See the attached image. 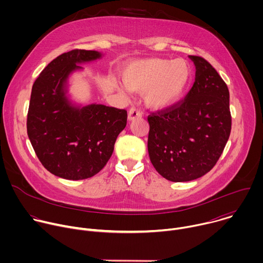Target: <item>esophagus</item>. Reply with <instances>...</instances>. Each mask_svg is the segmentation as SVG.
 <instances>
[{
    "label": "esophagus",
    "mask_w": 263,
    "mask_h": 263,
    "mask_svg": "<svg viewBox=\"0 0 263 263\" xmlns=\"http://www.w3.org/2000/svg\"><path fill=\"white\" fill-rule=\"evenodd\" d=\"M141 117H142L141 111L139 109H137V108L132 107L129 110V112H128V119H129V121H133V120H135L137 118H141Z\"/></svg>",
    "instance_id": "obj_1"
}]
</instances>
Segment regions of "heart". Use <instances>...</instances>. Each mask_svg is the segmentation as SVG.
Here are the masks:
<instances>
[{"mask_svg": "<svg viewBox=\"0 0 263 263\" xmlns=\"http://www.w3.org/2000/svg\"><path fill=\"white\" fill-rule=\"evenodd\" d=\"M191 78L192 67L181 58L138 60L123 71L125 87L132 91H145L144 101L154 109H163L179 101Z\"/></svg>", "mask_w": 263, "mask_h": 263, "instance_id": "b5f03b06", "label": "heart"}]
</instances>
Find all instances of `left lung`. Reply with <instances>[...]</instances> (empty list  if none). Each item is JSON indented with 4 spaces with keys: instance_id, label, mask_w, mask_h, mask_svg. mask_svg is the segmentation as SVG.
<instances>
[{
    "instance_id": "8db88e82",
    "label": "left lung",
    "mask_w": 263,
    "mask_h": 263,
    "mask_svg": "<svg viewBox=\"0 0 263 263\" xmlns=\"http://www.w3.org/2000/svg\"><path fill=\"white\" fill-rule=\"evenodd\" d=\"M190 58L197 70L189 93L147 117L149 160L173 182L192 181L212 170L231 132L227 84L206 59Z\"/></svg>"
}]
</instances>
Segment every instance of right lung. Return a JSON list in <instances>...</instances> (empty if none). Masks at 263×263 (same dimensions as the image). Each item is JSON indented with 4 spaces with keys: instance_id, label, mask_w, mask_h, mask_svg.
Instances as JSON below:
<instances>
[{
    "instance_id": "add662e5",
    "label": "right lung",
    "mask_w": 263,
    "mask_h": 263,
    "mask_svg": "<svg viewBox=\"0 0 263 263\" xmlns=\"http://www.w3.org/2000/svg\"><path fill=\"white\" fill-rule=\"evenodd\" d=\"M97 51L74 49L51 61L35 80L27 133L36 156L53 175L82 180L98 174L110 159L127 110L101 104L73 107L65 97L68 74L76 63L96 60Z\"/></svg>"
}]
</instances>
